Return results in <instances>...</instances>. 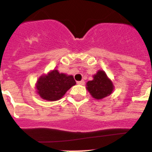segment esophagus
Masks as SVG:
<instances>
[{"label":"esophagus","mask_w":152,"mask_h":152,"mask_svg":"<svg viewBox=\"0 0 152 152\" xmlns=\"http://www.w3.org/2000/svg\"><path fill=\"white\" fill-rule=\"evenodd\" d=\"M77 84H80V85H84V80H80V81H77Z\"/></svg>","instance_id":"esophagus-1"}]
</instances>
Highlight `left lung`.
<instances>
[{"instance_id": "left-lung-1", "label": "left lung", "mask_w": 152, "mask_h": 152, "mask_svg": "<svg viewBox=\"0 0 152 152\" xmlns=\"http://www.w3.org/2000/svg\"><path fill=\"white\" fill-rule=\"evenodd\" d=\"M87 89L96 100L106 97L113 92V85L103 71H99L94 76V80L87 83Z\"/></svg>"}]
</instances>
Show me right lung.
I'll return each instance as SVG.
<instances>
[{
    "instance_id": "obj_1",
    "label": "right lung",
    "mask_w": 152,
    "mask_h": 152,
    "mask_svg": "<svg viewBox=\"0 0 152 152\" xmlns=\"http://www.w3.org/2000/svg\"><path fill=\"white\" fill-rule=\"evenodd\" d=\"M75 84L73 76L60 74L57 70H53L47 75L40 77L36 88L42 99L55 101L62 97L66 91Z\"/></svg>"
}]
</instances>
